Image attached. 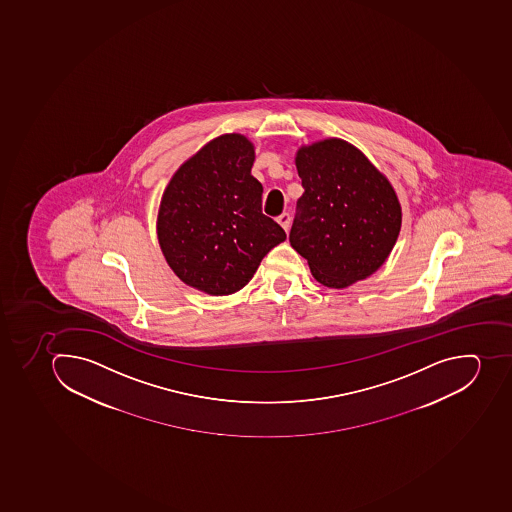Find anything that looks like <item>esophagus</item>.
Instances as JSON below:
<instances>
[{"label": "esophagus", "mask_w": 512, "mask_h": 512, "mask_svg": "<svg viewBox=\"0 0 512 512\" xmlns=\"http://www.w3.org/2000/svg\"><path fill=\"white\" fill-rule=\"evenodd\" d=\"M276 221L283 226L284 231H288L289 224H291V215H289V213H283V215H279L278 218H276Z\"/></svg>", "instance_id": "obj_1"}]
</instances>
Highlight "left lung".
<instances>
[{"instance_id":"left-lung-1","label":"left lung","mask_w":512,"mask_h":512,"mask_svg":"<svg viewBox=\"0 0 512 512\" xmlns=\"http://www.w3.org/2000/svg\"><path fill=\"white\" fill-rule=\"evenodd\" d=\"M297 200L289 242L317 281L347 288L385 263L401 231V205L388 179L341 139L300 148Z\"/></svg>"}]
</instances>
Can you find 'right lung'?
Here are the masks:
<instances>
[{"instance_id":"add662e5","label":"right lung","mask_w":512,"mask_h":512,"mask_svg":"<svg viewBox=\"0 0 512 512\" xmlns=\"http://www.w3.org/2000/svg\"><path fill=\"white\" fill-rule=\"evenodd\" d=\"M252 165L254 145L224 134L176 171L161 199L157 229L166 262L184 283L212 296L244 288L286 239L262 213L263 187Z\"/></svg>"}]
</instances>
